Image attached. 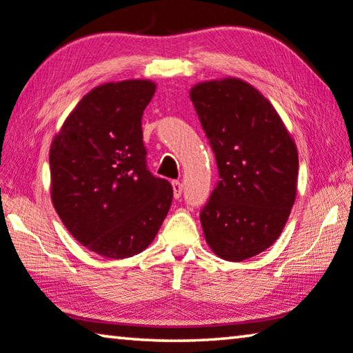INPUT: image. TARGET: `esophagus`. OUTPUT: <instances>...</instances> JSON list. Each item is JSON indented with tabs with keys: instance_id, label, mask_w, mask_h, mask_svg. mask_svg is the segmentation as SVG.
<instances>
[{
	"instance_id": "1",
	"label": "esophagus",
	"mask_w": 353,
	"mask_h": 353,
	"mask_svg": "<svg viewBox=\"0 0 353 353\" xmlns=\"http://www.w3.org/2000/svg\"><path fill=\"white\" fill-rule=\"evenodd\" d=\"M171 185H172V193H174V198L179 199L182 194V183L179 181H172Z\"/></svg>"
}]
</instances>
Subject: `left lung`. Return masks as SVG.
<instances>
[{
	"mask_svg": "<svg viewBox=\"0 0 353 353\" xmlns=\"http://www.w3.org/2000/svg\"><path fill=\"white\" fill-rule=\"evenodd\" d=\"M190 99L220 176L199 215L205 242L225 261L250 259L286 226L297 196V146L273 105L240 78L201 81Z\"/></svg>",
	"mask_w": 353,
	"mask_h": 353,
	"instance_id": "obj_1",
	"label": "left lung"
}]
</instances>
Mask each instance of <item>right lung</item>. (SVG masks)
I'll use <instances>...</instances> for the list:
<instances>
[{
	"mask_svg": "<svg viewBox=\"0 0 353 353\" xmlns=\"http://www.w3.org/2000/svg\"><path fill=\"white\" fill-rule=\"evenodd\" d=\"M157 85L103 83L83 97L50 148L52 203L83 247L108 259L146 250L172 201V187L146 168L141 117Z\"/></svg>",
	"mask_w": 353,
	"mask_h": 353,
	"instance_id": "obj_1",
	"label": "right lung"
}]
</instances>
